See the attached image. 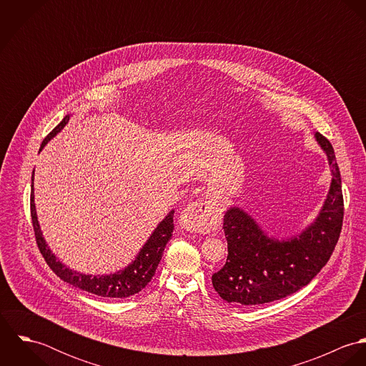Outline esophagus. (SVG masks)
Masks as SVG:
<instances>
[{"mask_svg":"<svg viewBox=\"0 0 366 366\" xmlns=\"http://www.w3.org/2000/svg\"><path fill=\"white\" fill-rule=\"evenodd\" d=\"M219 219V209L209 199H199L190 203L180 215V225L189 232H207L215 229Z\"/></svg>","mask_w":366,"mask_h":366,"instance_id":"1","label":"esophagus"}]
</instances>
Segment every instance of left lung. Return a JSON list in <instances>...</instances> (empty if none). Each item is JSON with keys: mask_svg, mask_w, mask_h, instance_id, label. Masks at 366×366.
Returning <instances> with one entry per match:
<instances>
[{"mask_svg": "<svg viewBox=\"0 0 366 366\" xmlns=\"http://www.w3.org/2000/svg\"><path fill=\"white\" fill-rule=\"evenodd\" d=\"M315 139L327 154L332 180L318 217L299 237L277 241L244 209L231 207L225 212L228 257L211 277L225 302L257 306L287 297L309 285L332 255L344 218L341 174L331 142L320 132Z\"/></svg>", "mask_w": 366, "mask_h": 366, "instance_id": "left-lung-1", "label": "left lung"}]
</instances>
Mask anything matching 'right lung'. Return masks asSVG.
<instances>
[{
    "mask_svg": "<svg viewBox=\"0 0 366 366\" xmlns=\"http://www.w3.org/2000/svg\"><path fill=\"white\" fill-rule=\"evenodd\" d=\"M69 115H66L61 122L53 128L52 132L44 139L41 149L51 141L53 137L63 129V127L67 124ZM173 214L174 211L172 209L163 221L157 225V229L152 232L147 244L142 247L141 252L135 258V261L124 270H119L112 274H105V276H92V274H83L79 272H74L64 266L60 261L56 259L53 255L52 251L48 248L42 232L41 227L38 222L36 217V209H35V203H34V174H32V184H31V217H32V225L35 231V238L38 248L45 258L46 263L53 272L64 282L69 285H73L74 287H79L81 290H86L89 293L102 296V297H112V299H124L134 296L139 293L154 277L157 272V264L162 259L163 251L166 248V244L172 238V232L174 228L173 224Z\"/></svg>",
    "mask_w": 366,
    "mask_h": 366,
    "instance_id": "add662e5",
    "label": "right lung"
}]
</instances>
